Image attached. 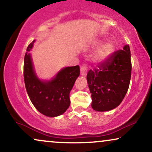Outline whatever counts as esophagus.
Returning <instances> with one entry per match:
<instances>
[{"label": "esophagus", "mask_w": 152, "mask_h": 152, "mask_svg": "<svg viewBox=\"0 0 152 152\" xmlns=\"http://www.w3.org/2000/svg\"><path fill=\"white\" fill-rule=\"evenodd\" d=\"M87 70H88V67L86 65H83L80 68V72L82 75H86L87 73Z\"/></svg>", "instance_id": "esophagus-1"}]
</instances>
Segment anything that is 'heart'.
I'll list each match as a JSON object with an SVG mask.
<instances>
[{
    "instance_id": "1",
    "label": "heart",
    "mask_w": 152,
    "mask_h": 152,
    "mask_svg": "<svg viewBox=\"0 0 152 152\" xmlns=\"http://www.w3.org/2000/svg\"><path fill=\"white\" fill-rule=\"evenodd\" d=\"M101 43V41H97L95 43V46H98ZM115 49V46L113 41H109L104 43L102 46L99 48L98 52L97 54V59L100 61H104L107 59L114 53Z\"/></svg>"
}]
</instances>
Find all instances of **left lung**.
Returning <instances> with one entry per match:
<instances>
[{"label": "left lung", "mask_w": 152, "mask_h": 152, "mask_svg": "<svg viewBox=\"0 0 152 152\" xmlns=\"http://www.w3.org/2000/svg\"><path fill=\"white\" fill-rule=\"evenodd\" d=\"M132 75L131 52L129 45L119 50L87 74L92 98V108L97 111L115 109L127 92Z\"/></svg>", "instance_id": "1"}]
</instances>
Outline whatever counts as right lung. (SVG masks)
I'll return each mask as SVG.
<instances>
[{"mask_svg": "<svg viewBox=\"0 0 152 152\" xmlns=\"http://www.w3.org/2000/svg\"><path fill=\"white\" fill-rule=\"evenodd\" d=\"M34 40L27 48L25 55L23 76L27 93L35 108L43 115L56 117L69 107L70 92L80 74L78 65L66 67L50 81H41L35 74L30 51Z\"/></svg>", "mask_w": 152, "mask_h": 152, "instance_id": "obj_1", "label": "right lung"}]
</instances>
